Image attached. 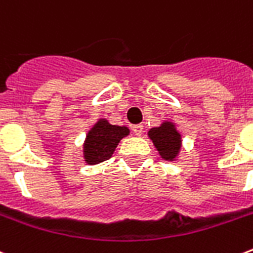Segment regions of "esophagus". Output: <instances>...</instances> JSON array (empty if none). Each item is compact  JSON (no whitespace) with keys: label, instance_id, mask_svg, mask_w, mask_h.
Instances as JSON below:
<instances>
[{"label":"esophagus","instance_id":"obj_1","mask_svg":"<svg viewBox=\"0 0 253 253\" xmlns=\"http://www.w3.org/2000/svg\"><path fill=\"white\" fill-rule=\"evenodd\" d=\"M132 131L135 135H142L143 134V126L142 125H134L132 126Z\"/></svg>","mask_w":253,"mask_h":253}]
</instances>
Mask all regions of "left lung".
Wrapping results in <instances>:
<instances>
[{
	"instance_id": "obj_1",
	"label": "left lung",
	"mask_w": 253,
	"mask_h": 253,
	"mask_svg": "<svg viewBox=\"0 0 253 253\" xmlns=\"http://www.w3.org/2000/svg\"><path fill=\"white\" fill-rule=\"evenodd\" d=\"M148 136L151 138L163 159L172 161L178 155L182 140L172 123L166 122L161 127L151 128L148 131Z\"/></svg>"
}]
</instances>
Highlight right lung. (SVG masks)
<instances>
[{"label": "right lung", "mask_w": 253, "mask_h": 253, "mask_svg": "<svg viewBox=\"0 0 253 253\" xmlns=\"http://www.w3.org/2000/svg\"><path fill=\"white\" fill-rule=\"evenodd\" d=\"M128 135L125 126H114L101 119L88 131L84 143V159L88 165H98L111 158L123 136Z\"/></svg>", "instance_id": "obj_1"}]
</instances>
